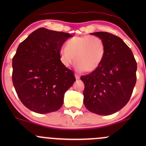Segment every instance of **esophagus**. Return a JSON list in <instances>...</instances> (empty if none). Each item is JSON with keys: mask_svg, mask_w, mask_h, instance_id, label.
I'll return each mask as SVG.
<instances>
[{"mask_svg": "<svg viewBox=\"0 0 146 146\" xmlns=\"http://www.w3.org/2000/svg\"><path fill=\"white\" fill-rule=\"evenodd\" d=\"M75 78H76V80H79V79H80V74H79V73H75Z\"/></svg>", "mask_w": 146, "mask_h": 146, "instance_id": "obj_1", "label": "esophagus"}]
</instances>
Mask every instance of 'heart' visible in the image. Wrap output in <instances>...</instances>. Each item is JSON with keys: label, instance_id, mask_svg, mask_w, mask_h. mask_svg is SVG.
<instances>
[{"label": "heart", "instance_id": "b5f03b06", "mask_svg": "<svg viewBox=\"0 0 146 146\" xmlns=\"http://www.w3.org/2000/svg\"><path fill=\"white\" fill-rule=\"evenodd\" d=\"M106 53L105 43L97 36H77L68 40L66 47L60 50L62 62L68 66L77 63V68L85 72L97 69L104 59Z\"/></svg>", "mask_w": 146, "mask_h": 146}]
</instances>
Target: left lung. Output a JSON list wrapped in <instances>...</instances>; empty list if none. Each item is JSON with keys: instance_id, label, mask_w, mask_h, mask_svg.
Here are the masks:
<instances>
[{"instance_id": "1", "label": "left lung", "mask_w": 146, "mask_h": 146, "mask_svg": "<svg viewBox=\"0 0 146 146\" xmlns=\"http://www.w3.org/2000/svg\"><path fill=\"white\" fill-rule=\"evenodd\" d=\"M105 43L106 53L100 66L81 76L84 104L91 113L109 115L126 105L137 80V62L131 49L119 37L108 32L91 33Z\"/></svg>"}]
</instances>
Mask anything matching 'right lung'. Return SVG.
Listing matches in <instances>:
<instances>
[{
	"instance_id": "right-lung-1",
	"label": "right lung",
	"mask_w": 146,
	"mask_h": 146,
	"mask_svg": "<svg viewBox=\"0 0 146 146\" xmlns=\"http://www.w3.org/2000/svg\"><path fill=\"white\" fill-rule=\"evenodd\" d=\"M71 36L41 27L18 45L12 59V82L18 98L29 110L45 114L62 106L65 92L76 80L60 56L64 42Z\"/></svg>"
}]
</instances>
